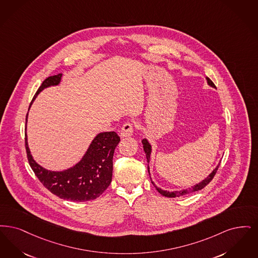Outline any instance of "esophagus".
<instances>
[{
  "label": "esophagus",
  "instance_id": "34e87169",
  "mask_svg": "<svg viewBox=\"0 0 258 258\" xmlns=\"http://www.w3.org/2000/svg\"><path fill=\"white\" fill-rule=\"evenodd\" d=\"M133 132H134V123L128 121V122L123 124V126L121 128V131H120V136L122 138H127V137L132 136Z\"/></svg>",
  "mask_w": 258,
  "mask_h": 258
}]
</instances>
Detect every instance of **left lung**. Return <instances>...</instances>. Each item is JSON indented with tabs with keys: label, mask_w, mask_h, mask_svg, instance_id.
Listing matches in <instances>:
<instances>
[{
	"label": "left lung",
	"mask_w": 258,
	"mask_h": 258,
	"mask_svg": "<svg viewBox=\"0 0 258 258\" xmlns=\"http://www.w3.org/2000/svg\"><path fill=\"white\" fill-rule=\"evenodd\" d=\"M206 80H207V83H208V85L209 86H211V87H213V88H216V86L214 85L213 82L210 80V79L208 78V77H206ZM142 143H143V145H144V150H145V152H146V159H147V163H149V160H150V154H151V146L149 145V143L147 142V140L146 139H144L143 141H142ZM219 166L220 165H218L216 168L214 169L213 171L205 178L204 180H202L201 183H199V184H197V185H195L194 187H191V188H189V189H186V190H175V191H168V190H162V189H160V188H158L157 186L153 183V181H151V183L154 185V187L156 188V190L162 195V196H164V197H167V198H176V197H180V196H184V195H187V194H190V192H192V191H197V190H202L203 189L206 185H208L209 183H210V181L213 179L214 176H215V174H216V172H217V170H218V168H219ZM147 169H148V173H149V167L147 166ZM149 175H150V173H149Z\"/></svg>",
	"instance_id": "1"
}]
</instances>
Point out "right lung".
I'll use <instances>...</instances> for the list:
<instances>
[{"label":"right lung","instance_id":"1","mask_svg":"<svg viewBox=\"0 0 258 258\" xmlns=\"http://www.w3.org/2000/svg\"><path fill=\"white\" fill-rule=\"evenodd\" d=\"M61 75L57 74L45 79L33 101L45 88L58 85ZM25 136L27 157L34 174L46 189L59 199L71 202L92 201L100 197L111 184L113 152L120 142V138L115 132H104L97 135L78 164L63 171H51L39 166L31 155L27 133Z\"/></svg>","mask_w":258,"mask_h":258}]
</instances>
